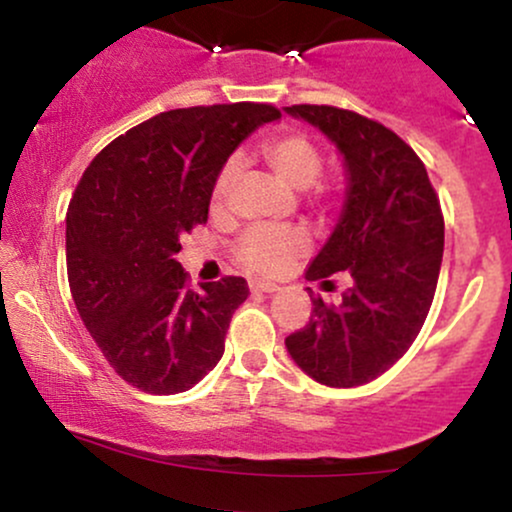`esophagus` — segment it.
<instances>
[{"instance_id":"1","label":"esophagus","mask_w":512,"mask_h":512,"mask_svg":"<svg viewBox=\"0 0 512 512\" xmlns=\"http://www.w3.org/2000/svg\"><path fill=\"white\" fill-rule=\"evenodd\" d=\"M250 289L255 293H274V291H279V286L272 284V281H252Z\"/></svg>"}]
</instances>
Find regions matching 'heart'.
Wrapping results in <instances>:
<instances>
[{"mask_svg":"<svg viewBox=\"0 0 512 512\" xmlns=\"http://www.w3.org/2000/svg\"><path fill=\"white\" fill-rule=\"evenodd\" d=\"M262 154L272 163L276 173L298 190L315 185L322 173V154L301 132H281L267 139L262 146ZM240 166H243L240 156H231L223 161L214 178V187H211L214 204H221L228 197L240 173ZM308 245V236L296 228L255 226L245 231L236 243V260L255 274H276L289 267L296 257H301L308 250Z\"/></svg>","mask_w":512,"mask_h":512,"instance_id":"heart-1","label":"heart"}]
</instances>
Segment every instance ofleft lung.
I'll return each mask as SVG.
<instances>
[{
  "instance_id": "1",
  "label": "left lung",
  "mask_w": 512,
  "mask_h": 512,
  "mask_svg": "<svg viewBox=\"0 0 512 512\" xmlns=\"http://www.w3.org/2000/svg\"><path fill=\"white\" fill-rule=\"evenodd\" d=\"M286 113L320 129L346 168L342 214L305 279L349 272L342 303L313 301L286 337L298 368L327 387L366 385L407 354L424 327L443 262V214L421 158L392 129L332 105Z\"/></svg>"
}]
</instances>
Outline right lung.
<instances>
[{
    "label": "right lung",
    "mask_w": 512,
    "mask_h": 512,
    "mask_svg": "<svg viewBox=\"0 0 512 512\" xmlns=\"http://www.w3.org/2000/svg\"><path fill=\"white\" fill-rule=\"evenodd\" d=\"M274 105L168 110L110 142L67 211V274L88 334L122 380L149 395L195 387L223 356L248 281L187 286L182 233L209 219L214 178Z\"/></svg>",
    "instance_id": "obj_1"
}]
</instances>
